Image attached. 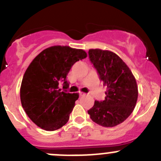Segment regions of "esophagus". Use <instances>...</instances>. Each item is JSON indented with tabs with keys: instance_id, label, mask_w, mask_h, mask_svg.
I'll use <instances>...</instances> for the list:
<instances>
[{
	"instance_id": "34e87169",
	"label": "esophagus",
	"mask_w": 161,
	"mask_h": 161,
	"mask_svg": "<svg viewBox=\"0 0 161 161\" xmlns=\"http://www.w3.org/2000/svg\"><path fill=\"white\" fill-rule=\"evenodd\" d=\"M79 95H80L81 97H85V96H86V93H84V92H79Z\"/></svg>"
}]
</instances>
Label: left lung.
<instances>
[{
	"instance_id": "left-lung-1",
	"label": "left lung",
	"mask_w": 161,
	"mask_h": 161,
	"mask_svg": "<svg viewBox=\"0 0 161 161\" xmlns=\"http://www.w3.org/2000/svg\"><path fill=\"white\" fill-rule=\"evenodd\" d=\"M89 58L107 86L103 101L95 100L88 111L92 121L103 127H114L132 113L138 99L136 80L127 64L110 50H89Z\"/></svg>"
}]
</instances>
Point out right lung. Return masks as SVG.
Instances as JSON below:
<instances>
[{
    "label": "right lung",
    "mask_w": 161,
    "mask_h": 161,
    "mask_svg": "<svg viewBox=\"0 0 161 161\" xmlns=\"http://www.w3.org/2000/svg\"><path fill=\"white\" fill-rule=\"evenodd\" d=\"M87 57L85 50L53 46L40 52L27 68L20 88L22 106L38 127L54 131L69 119L78 93L63 92L69 86L67 75L76 61Z\"/></svg>",
    "instance_id": "right-lung-1"
}]
</instances>
